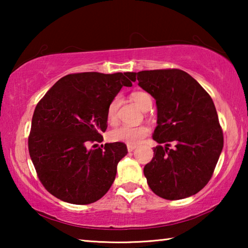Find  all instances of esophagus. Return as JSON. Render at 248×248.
<instances>
[{"label": "esophagus", "instance_id": "esophagus-1", "mask_svg": "<svg viewBox=\"0 0 248 248\" xmlns=\"http://www.w3.org/2000/svg\"><path fill=\"white\" fill-rule=\"evenodd\" d=\"M127 148H128V152H132V151L136 150L137 146L136 145H128Z\"/></svg>", "mask_w": 248, "mask_h": 248}]
</instances>
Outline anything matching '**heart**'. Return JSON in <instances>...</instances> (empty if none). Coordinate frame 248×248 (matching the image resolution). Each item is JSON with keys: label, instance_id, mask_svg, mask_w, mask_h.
<instances>
[{"label": "heart", "instance_id": "heart-1", "mask_svg": "<svg viewBox=\"0 0 248 248\" xmlns=\"http://www.w3.org/2000/svg\"><path fill=\"white\" fill-rule=\"evenodd\" d=\"M137 106L142 110H149L152 107V96L143 91H137L130 95ZM120 105V97H115L109 104L107 109V120L109 124H115L117 120V112ZM150 130L145 125H138V127H131V125H119L112 129L109 132V138L114 142H121L128 145H136L148 136Z\"/></svg>", "mask_w": 248, "mask_h": 248}]
</instances>
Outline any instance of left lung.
<instances>
[{"mask_svg": "<svg viewBox=\"0 0 248 248\" xmlns=\"http://www.w3.org/2000/svg\"><path fill=\"white\" fill-rule=\"evenodd\" d=\"M133 81L156 100L157 127L144 176L155 195L178 200L197 194L211 179L223 149V131L212 98L185 71L131 72ZM175 148L170 149V142Z\"/></svg>", "mask_w": 248, "mask_h": 248, "instance_id": "obj_1", "label": "left lung"}]
</instances>
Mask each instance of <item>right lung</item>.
<instances>
[{"instance_id":"add662e5","label":"right lung","mask_w":248,"mask_h":248,"mask_svg":"<svg viewBox=\"0 0 248 248\" xmlns=\"http://www.w3.org/2000/svg\"><path fill=\"white\" fill-rule=\"evenodd\" d=\"M131 73L68 74L37 104L28 137L29 155L43 186L58 199L89 204L102 198L114 183L127 145L106 143L107 109L123 86H132ZM93 143L91 150L87 144Z\"/></svg>"}]
</instances>
